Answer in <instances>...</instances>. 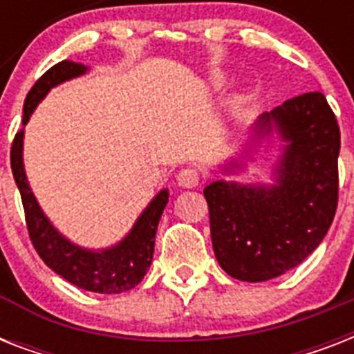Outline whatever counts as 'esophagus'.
I'll return each instance as SVG.
<instances>
[{"label":"esophagus","instance_id":"34e87169","mask_svg":"<svg viewBox=\"0 0 354 354\" xmlns=\"http://www.w3.org/2000/svg\"><path fill=\"white\" fill-rule=\"evenodd\" d=\"M200 182H202V176H200V171H196L194 167H187V169H182L180 174H178V185L185 189L198 187Z\"/></svg>","mask_w":354,"mask_h":354}]
</instances>
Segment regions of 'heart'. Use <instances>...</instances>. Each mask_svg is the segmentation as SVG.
Returning <instances> with one entry per match:
<instances>
[{
	"mask_svg": "<svg viewBox=\"0 0 354 354\" xmlns=\"http://www.w3.org/2000/svg\"><path fill=\"white\" fill-rule=\"evenodd\" d=\"M215 82H216V84H222V82H224V79H222V77H218V79H216Z\"/></svg>",
	"mask_w": 354,
	"mask_h": 354,
	"instance_id": "obj_1",
	"label": "heart"
}]
</instances>
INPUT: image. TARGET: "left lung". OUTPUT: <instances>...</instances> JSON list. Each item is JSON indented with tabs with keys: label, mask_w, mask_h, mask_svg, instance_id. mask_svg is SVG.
<instances>
[{
	"label": "left lung",
	"mask_w": 354,
	"mask_h": 354,
	"mask_svg": "<svg viewBox=\"0 0 354 354\" xmlns=\"http://www.w3.org/2000/svg\"><path fill=\"white\" fill-rule=\"evenodd\" d=\"M286 141L275 185L213 182L204 189L211 241L222 270L261 283L296 268L319 246L338 205L340 128L324 93L292 97L255 122Z\"/></svg>",
	"instance_id": "obj_1"
}]
</instances>
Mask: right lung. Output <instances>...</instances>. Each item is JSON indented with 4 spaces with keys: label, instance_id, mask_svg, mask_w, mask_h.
Instances as JSON below:
<instances>
[{
    "label": "right lung",
    "instance_id": "obj_1",
    "mask_svg": "<svg viewBox=\"0 0 354 354\" xmlns=\"http://www.w3.org/2000/svg\"><path fill=\"white\" fill-rule=\"evenodd\" d=\"M86 71H88L86 66L71 62V60H62L55 64L51 69H47L27 93L24 104V124H27L30 113L35 112L38 102L47 95V91L64 80L84 75ZM21 150H24V130H19L14 136L12 149H10V167H12L14 180L21 194L27 232L41 261L55 274L62 275L71 285L88 292L121 294L139 285L152 263L156 230H158L161 213L169 202V191L163 189L161 193L156 194V198L147 205L143 215L133 224L132 232L119 244L108 250H101V252H91V250L75 246L68 239H64L53 227L49 218L41 213L25 176Z\"/></svg>",
    "mask_w": 354,
    "mask_h": 354
}]
</instances>
